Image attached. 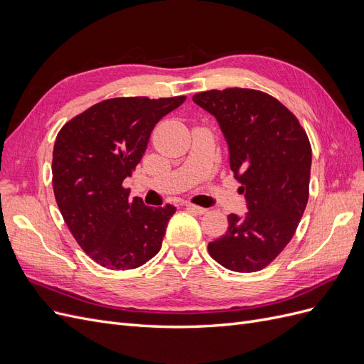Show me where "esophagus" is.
Wrapping results in <instances>:
<instances>
[{
  "label": "esophagus",
  "instance_id": "obj_1",
  "mask_svg": "<svg viewBox=\"0 0 364 364\" xmlns=\"http://www.w3.org/2000/svg\"><path fill=\"white\" fill-rule=\"evenodd\" d=\"M186 209H188V211H191V213H194V214H197V215H202V214L206 213L205 208L193 205V203H186Z\"/></svg>",
  "mask_w": 364,
  "mask_h": 364
}]
</instances>
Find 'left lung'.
Masks as SVG:
<instances>
[{"instance_id":"8db88e82","label":"left lung","mask_w":364,"mask_h":364,"mask_svg":"<svg viewBox=\"0 0 364 364\" xmlns=\"http://www.w3.org/2000/svg\"><path fill=\"white\" fill-rule=\"evenodd\" d=\"M218 121L229 165L249 211L228 215L226 234L208 252L223 267L250 273L290 243L310 194L311 146L306 132L277 98L257 90L228 87L193 97Z\"/></svg>"}]
</instances>
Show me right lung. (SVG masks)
I'll return each mask as SVG.
<instances>
[{
    "label": "right lung",
    "mask_w": 364,
    "mask_h": 364,
    "mask_svg": "<svg viewBox=\"0 0 364 364\" xmlns=\"http://www.w3.org/2000/svg\"><path fill=\"white\" fill-rule=\"evenodd\" d=\"M185 98H109L59 130L51 165L54 197L77 243L106 269H136L162 246L176 208H150L141 197L130 200L123 181L144 155L153 127Z\"/></svg>",
    "instance_id": "add662e5"
}]
</instances>
